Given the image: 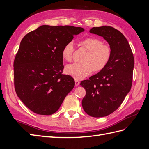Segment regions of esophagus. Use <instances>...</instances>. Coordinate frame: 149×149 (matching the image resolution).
Returning <instances> with one entry per match:
<instances>
[{
    "label": "esophagus",
    "instance_id": "obj_1",
    "mask_svg": "<svg viewBox=\"0 0 149 149\" xmlns=\"http://www.w3.org/2000/svg\"><path fill=\"white\" fill-rule=\"evenodd\" d=\"M79 83H80V82H79V80L75 79V85H76V86H78V85L79 84Z\"/></svg>",
    "mask_w": 149,
    "mask_h": 149
}]
</instances>
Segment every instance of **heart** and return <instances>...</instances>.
<instances>
[{
  "instance_id": "heart-1",
  "label": "heart",
  "mask_w": 149,
  "mask_h": 149,
  "mask_svg": "<svg viewBox=\"0 0 149 149\" xmlns=\"http://www.w3.org/2000/svg\"><path fill=\"white\" fill-rule=\"evenodd\" d=\"M79 45L88 52L83 57L81 63H74L66 67V73L76 79H81L91 72H99L104 70L109 63L112 54L110 45L104 44L100 38L89 37L81 40ZM73 45L71 42L66 43L63 48V59L71 62L73 58Z\"/></svg>"
}]
</instances>
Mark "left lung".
Instances as JSON below:
<instances>
[{
  "mask_svg": "<svg viewBox=\"0 0 149 149\" xmlns=\"http://www.w3.org/2000/svg\"><path fill=\"white\" fill-rule=\"evenodd\" d=\"M89 32L102 37L112 50L105 68L80 83L86 90L84 111L94 118H101L118 109L131 89L134 58L127 39L119 30L102 26Z\"/></svg>",
  "mask_w": 149,
  "mask_h": 149,
  "instance_id": "8db88e82",
  "label": "left lung"
}]
</instances>
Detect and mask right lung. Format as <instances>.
Wrapping results in <instances>:
<instances>
[{
  "mask_svg": "<svg viewBox=\"0 0 149 149\" xmlns=\"http://www.w3.org/2000/svg\"><path fill=\"white\" fill-rule=\"evenodd\" d=\"M84 29L73 26L42 25L22 40L13 62L15 92L30 110L51 115L74 86L63 74V48Z\"/></svg>",
  "mask_w": 149,
  "mask_h": 149,
  "instance_id": "obj_1",
  "label": "right lung"
}]
</instances>
